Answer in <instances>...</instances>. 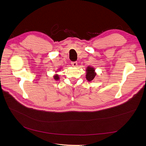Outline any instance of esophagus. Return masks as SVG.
Listing matches in <instances>:
<instances>
[{
  "label": "esophagus",
  "instance_id": "1",
  "mask_svg": "<svg viewBox=\"0 0 146 146\" xmlns=\"http://www.w3.org/2000/svg\"><path fill=\"white\" fill-rule=\"evenodd\" d=\"M71 64H72V66H73V67H76L77 65H78V62H77V61H72V62H71Z\"/></svg>",
  "mask_w": 146,
  "mask_h": 146
}]
</instances>
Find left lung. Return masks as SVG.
Returning a JSON list of instances; mask_svg holds the SVG:
<instances>
[{
    "instance_id": "8db88e82",
    "label": "left lung",
    "mask_w": 146,
    "mask_h": 146,
    "mask_svg": "<svg viewBox=\"0 0 146 146\" xmlns=\"http://www.w3.org/2000/svg\"><path fill=\"white\" fill-rule=\"evenodd\" d=\"M96 73H95V70L93 67H88L86 68V78L88 81L92 80L96 77Z\"/></svg>"
}]
</instances>
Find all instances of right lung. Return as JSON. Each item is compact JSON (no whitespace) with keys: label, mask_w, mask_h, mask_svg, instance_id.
I'll return each instance as SVG.
<instances>
[{"label":"right lung","mask_w":146,"mask_h":146,"mask_svg":"<svg viewBox=\"0 0 146 146\" xmlns=\"http://www.w3.org/2000/svg\"><path fill=\"white\" fill-rule=\"evenodd\" d=\"M54 79H55V80H58V79H59V76H58V74H56V75H55L54 76Z\"/></svg>","instance_id":"obj_1"}]
</instances>
